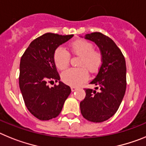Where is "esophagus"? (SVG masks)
<instances>
[{
    "mask_svg": "<svg viewBox=\"0 0 146 146\" xmlns=\"http://www.w3.org/2000/svg\"><path fill=\"white\" fill-rule=\"evenodd\" d=\"M76 90H77V87H71V91H72V92H74V91H76Z\"/></svg>",
    "mask_w": 146,
    "mask_h": 146,
    "instance_id": "obj_1",
    "label": "esophagus"
}]
</instances>
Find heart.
Wrapping results in <instances>:
<instances>
[{
	"instance_id": "heart-1",
	"label": "heart",
	"mask_w": 146,
	"mask_h": 146,
	"mask_svg": "<svg viewBox=\"0 0 146 146\" xmlns=\"http://www.w3.org/2000/svg\"><path fill=\"white\" fill-rule=\"evenodd\" d=\"M70 54L76 56H80L78 67L83 68H70L62 73V80L70 86H78L88 78V72L91 73L98 72L103 63V56L101 52L94 50V45L90 42L82 39L75 40L69 45ZM70 56L65 49L59 47L54 54V61L56 67L59 70L65 69L70 64Z\"/></svg>"
}]
</instances>
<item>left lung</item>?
I'll list each match as a JSON object with an SVG mask.
<instances>
[{"label":"left lung","instance_id":"obj_1","mask_svg":"<svg viewBox=\"0 0 146 146\" xmlns=\"http://www.w3.org/2000/svg\"><path fill=\"white\" fill-rule=\"evenodd\" d=\"M84 38L94 42L99 48L103 63L96 78L90 82L100 87L101 91L84 89L86 96L80 103L81 112L89 121L104 122L115 115L125 95L126 61L121 50L109 36L93 32L86 35Z\"/></svg>","mask_w":146,"mask_h":146}]
</instances>
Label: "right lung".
<instances>
[{
  "label": "right lung",
  "instance_id": "obj_1",
  "mask_svg": "<svg viewBox=\"0 0 146 146\" xmlns=\"http://www.w3.org/2000/svg\"><path fill=\"white\" fill-rule=\"evenodd\" d=\"M73 36L46 33L31 42L20 59V91L29 111L39 120L57 117L71 92L69 86L60 82L54 54ZM54 80H59V85L49 88L47 83Z\"/></svg>",
  "mask_w": 146,
  "mask_h": 146
}]
</instances>
